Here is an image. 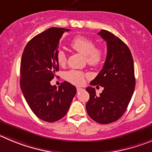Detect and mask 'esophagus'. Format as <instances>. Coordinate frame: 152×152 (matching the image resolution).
<instances>
[{
	"mask_svg": "<svg viewBox=\"0 0 152 152\" xmlns=\"http://www.w3.org/2000/svg\"><path fill=\"white\" fill-rule=\"evenodd\" d=\"M76 90H77V91L79 92V91H82V90H83V88H80V87H77V88H76Z\"/></svg>",
	"mask_w": 152,
	"mask_h": 152,
	"instance_id": "obj_1",
	"label": "esophagus"
}]
</instances>
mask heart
<instances>
[{
    "mask_svg": "<svg viewBox=\"0 0 152 152\" xmlns=\"http://www.w3.org/2000/svg\"><path fill=\"white\" fill-rule=\"evenodd\" d=\"M70 47L78 53L81 54L86 58V63L91 66H98L102 64L104 59L103 48L95 47V43L92 39L88 37H75L71 41ZM56 59L60 66H64L66 63V57L63 50H58L56 54ZM66 79L75 85H82L84 83L86 75L81 71L70 70L66 73Z\"/></svg>",
    "mask_w": 152,
    "mask_h": 152,
    "instance_id": "1",
    "label": "heart"
}]
</instances>
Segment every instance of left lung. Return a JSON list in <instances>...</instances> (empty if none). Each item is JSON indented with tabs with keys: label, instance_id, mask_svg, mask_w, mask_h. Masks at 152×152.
<instances>
[{
	"label": "left lung",
	"instance_id": "8db88e82",
	"mask_svg": "<svg viewBox=\"0 0 152 152\" xmlns=\"http://www.w3.org/2000/svg\"><path fill=\"white\" fill-rule=\"evenodd\" d=\"M98 35L107 42V53L103 68L90 85L104 90L97 95L95 88H86L90 96L86 110L95 122L108 124L122 117L132 98L136 86L134 63L130 50L118 37L104 29Z\"/></svg>",
	"mask_w": 152,
	"mask_h": 152
}]
</instances>
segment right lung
Returning a JSON list of instances; mask_svg holds the SVG:
<instances>
[{
    "mask_svg": "<svg viewBox=\"0 0 152 152\" xmlns=\"http://www.w3.org/2000/svg\"><path fill=\"white\" fill-rule=\"evenodd\" d=\"M69 29L50 28L27 43L22 55L20 87L34 113L41 120L53 123L67 113L76 88L64 81L57 88L50 83L59 70L56 59L59 41Z\"/></svg>",
    "mask_w": 152,
    "mask_h": 152,
    "instance_id": "obj_1",
    "label": "right lung"
}]
</instances>
